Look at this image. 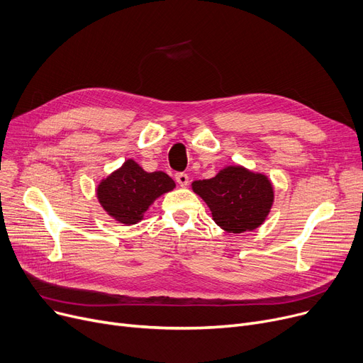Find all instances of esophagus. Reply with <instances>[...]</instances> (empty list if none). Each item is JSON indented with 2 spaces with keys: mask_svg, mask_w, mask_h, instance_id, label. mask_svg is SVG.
Listing matches in <instances>:
<instances>
[{
  "mask_svg": "<svg viewBox=\"0 0 363 363\" xmlns=\"http://www.w3.org/2000/svg\"><path fill=\"white\" fill-rule=\"evenodd\" d=\"M175 179H177V182H178L181 186H186L188 182H189V178H188L186 174H177Z\"/></svg>",
  "mask_w": 363,
  "mask_h": 363,
  "instance_id": "esophagus-1",
  "label": "esophagus"
}]
</instances>
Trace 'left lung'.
Masks as SVG:
<instances>
[{"label":"left lung","instance_id":"obj_1","mask_svg":"<svg viewBox=\"0 0 363 363\" xmlns=\"http://www.w3.org/2000/svg\"><path fill=\"white\" fill-rule=\"evenodd\" d=\"M191 188L211 208L216 225L233 234L255 231L275 200L271 179L241 164L225 166L211 179L194 181Z\"/></svg>","mask_w":363,"mask_h":363}]
</instances>
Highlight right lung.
Wrapping results in <instances>:
<instances>
[{"instance_id":"right-lung-1","label":"right lung","mask_w":363,"mask_h":363,"mask_svg":"<svg viewBox=\"0 0 363 363\" xmlns=\"http://www.w3.org/2000/svg\"><path fill=\"white\" fill-rule=\"evenodd\" d=\"M175 186V181L164 172H147L128 159L99 182L95 194L111 219L129 226L143 220L148 207Z\"/></svg>"}]
</instances>
